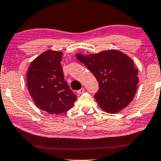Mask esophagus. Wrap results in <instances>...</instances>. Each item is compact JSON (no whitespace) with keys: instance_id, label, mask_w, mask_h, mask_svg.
Instances as JSON below:
<instances>
[{"instance_id":"obj_1","label":"esophagus","mask_w":161,"mask_h":161,"mask_svg":"<svg viewBox=\"0 0 161 161\" xmlns=\"http://www.w3.org/2000/svg\"><path fill=\"white\" fill-rule=\"evenodd\" d=\"M85 92V88H81L80 90H79L78 91H77V94H79V95H81V94H82V93Z\"/></svg>"}]
</instances>
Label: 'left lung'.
Segmentation results:
<instances>
[{
  "label": "left lung",
  "instance_id": "obj_1",
  "mask_svg": "<svg viewBox=\"0 0 161 161\" xmlns=\"http://www.w3.org/2000/svg\"><path fill=\"white\" fill-rule=\"evenodd\" d=\"M79 61L93 74L99 84L96 101L105 112L117 114L132 101L139 82L138 70L130 57L117 50H106L84 56Z\"/></svg>",
  "mask_w": 161,
  "mask_h": 161
}]
</instances>
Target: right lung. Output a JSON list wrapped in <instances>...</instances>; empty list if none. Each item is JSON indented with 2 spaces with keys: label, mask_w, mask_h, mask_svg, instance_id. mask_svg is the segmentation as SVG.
I'll list each match as a JSON object with an SVG mask.
<instances>
[{
  "label": "right lung",
  "mask_w": 161,
  "mask_h": 161,
  "mask_svg": "<svg viewBox=\"0 0 161 161\" xmlns=\"http://www.w3.org/2000/svg\"><path fill=\"white\" fill-rule=\"evenodd\" d=\"M63 53L47 50L33 60L27 73L29 92L38 108L60 114L72 108L76 96L64 80Z\"/></svg>",
  "instance_id": "obj_1"
}]
</instances>
